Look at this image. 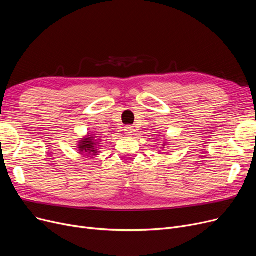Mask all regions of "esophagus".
Returning <instances> with one entry per match:
<instances>
[{
	"label": "esophagus",
	"instance_id": "34e87169",
	"mask_svg": "<svg viewBox=\"0 0 256 256\" xmlns=\"http://www.w3.org/2000/svg\"><path fill=\"white\" fill-rule=\"evenodd\" d=\"M134 132H135V130H134V128L132 126H126L124 128V134L126 135H128V136H132L134 135Z\"/></svg>",
	"mask_w": 256,
	"mask_h": 256
}]
</instances>
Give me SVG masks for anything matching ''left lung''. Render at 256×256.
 <instances>
[{"label":"left lung","instance_id":"obj_1","mask_svg":"<svg viewBox=\"0 0 256 256\" xmlns=\"http://www.w3.org/2000/svg\"><path fill=\"white\" fill-rule=\"evenodd\" d=\"M165 144H167V143H166V142H164V145H163V146H165Z\"/></svg>","mask_w":256,"mask_h":256}]
</instances>
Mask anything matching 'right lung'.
Instances as JSON below:
<instances>
[{
	"label": "right lung",
	"instance_id": "add662e5",
	"mask_svg": "<svg viewBox=\"0 0 256 256\" xmlns=\"http://www.w3.org/2000/svg\"><path fill=\"white\" fill-rule=\"evenodd\" d=\"M102 139H96V136H93L92 134L87 135L84 138H80L78 144V152L82 154H87V156H96L100 152V142Z\"/></svg>",
	"mask_w": 256,
	"mask_h": 256
}]
</instances>
